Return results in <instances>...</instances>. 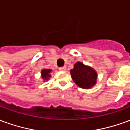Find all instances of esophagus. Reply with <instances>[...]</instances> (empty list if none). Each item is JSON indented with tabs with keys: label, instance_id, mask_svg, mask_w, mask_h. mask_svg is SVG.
Returning a JSON list of instances; mask_svg holds the SVG:
<instances>
[{
	"label": "esophagus",
	"instance_id": "esophagus-1",
	"mask_svg": "<svg viewBox=\"0 0 130 130\" xmlns=\"http://www.w3.org/2000/svg\"><path fill=\"white\" fill-rule=\"evenodd\" d=\"M59 70L65 71L66 70V68H65V67H61V68H59Z\"/></svg>",
	"mask_w": 130,
	"mask_h": 130
}]
</instances>
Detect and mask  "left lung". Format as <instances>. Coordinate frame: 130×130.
Listing matches in <instances>:
<instances>
[{
  "mask_svg": "<svg viewBox=\"0 0 130 130\" xmlns=\"http://www.w3.org/2000/svg\"><path fill=\"white\" fill-rule=\"evenodd\" d=\"M72 79L79 87L89 89L96 84L98 74L94 69L81 62H76L70 70Z\"/></svg>",
  "mask_w": 130,
  "mask_h": 130,
  "instance_id": "left-lung-1",
  "label": "left lung"
}]
</instances>
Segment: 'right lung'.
<instances>
[{
	"mask_svg": "<svg viewBox=\"0 0 130 130\" xmlns=\"http://www.w3.org/2000/svg\"><path fill=\"white\" fill-rule=\"evenodd\" d=\"M51 70L49 69H43L41 71V75H42V79H44V81H48L49 78L51 77Z\"/></svg>",
	"mask_w": 130,
	"mask_h": 130,
	"instance_id": "right-lung-1",
	"label": "right lung"
}]
</instances>
